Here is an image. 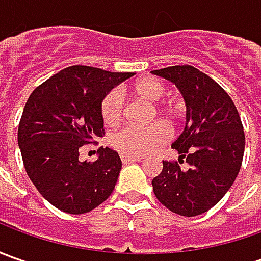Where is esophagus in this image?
Listing matches in <instances>:
<instances>
[{
	"mask_svg": "<svg viewBox=\"0 0 261 261\" xmlns=\"http://www.w3.org/2000/svg\"><path fill=\"white\" fill-rule=\"evenodd\" d=\"M134 161H141V156L122 155V163H123V164H129V163H134Z\"/></svg>",
	"mask_w": 261,
	"mask_h": 261,
	"instance_id": "1",
	"label": "esophagus"
}]
</instances>
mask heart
I'll return each instance as SVG.
<instances>
[{
  "label": "heart",
  "instance_id": "heart-1",
  "mask_svg": "<svg viewBox=\"0 0 261 261\" xmlns=\"http://www.w3.org/2000/svg\"><path fill=\"white\" fill-rule=\"evenodd\" d=\"M129 93L148 103L158 101L164 93V84L155 78H141L129 86ZM160 115L170 126H177L185 117L186 106L180 100H166L154 105L151 117ZM100 115L106 125H119L123 119V103L119 91L112 90L106 93L100 103ZM168 129L163 122H154L145 127L126 126L112 136V146L120 154L129 156H139L149 152L156 145L163 144L167 139Z\"/></svg>",
  "mask_w": 261,
  "mask_h": 261
}]
</instances>
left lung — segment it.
Returning a JSON list of instances; mask_svg holds the SVG:
<instances>
[{
    "label": "left lung",
    "instance_id": "left-lung-1",
    "mask_svg": "<svg viewBox=\"0 0 261 261\" xmlns=\"http://www.w3.org/2000/svg\"><path fill=\"white\" fill-rule=\"evenodd\" d=\"M152 72L174 83L187 106L185 130L171 145L180 160H163V170L152 180L154 193L177 215L205 214L225 196L240 173L246 146L241 117L225 90L195 66Z\"/></svg>",
    "mask_w": 261,
    "mask_h": 261
}]
</instances>
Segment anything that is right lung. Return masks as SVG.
<instances>
[{
	"label": "right lung",
	"mask_w": 261,
	"mask_h": 261,
	"mask_svg": "<svg viewBox=\"0 0 261 261\" xmlns=\"http://www.w3.org/2000/svg\"><path fill=\"white\" fill-rule=\"evenodd\" d=\"M134 72L68 66L37 86L18 123L25 173L49 203L66 214H87L101 205L122 168L119 154L100 148L93 163L78 160L80 148L105 136L100 103Z\"/></svg>",
	"instance_id": "add662e5"
}]
</instances>
